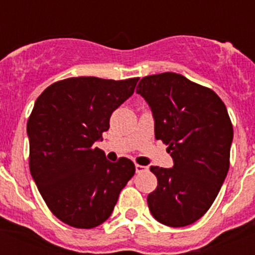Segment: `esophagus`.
<instances>
[{"mask_svg":"<svg viewBox=\"0 0 255 255\" xmlns=\"http://www.w3.org/2000/svg\"><path fill=\"white\" fill-rule=\"evenodd\" d=\"M135 171H136L138 173L145 172V171H148V167H145V166H141V164H135Z\"/></svg>","mask_w":255,"mask_h":255,"instance_id":"34e87169","label":"esophagus"}]
</instances>
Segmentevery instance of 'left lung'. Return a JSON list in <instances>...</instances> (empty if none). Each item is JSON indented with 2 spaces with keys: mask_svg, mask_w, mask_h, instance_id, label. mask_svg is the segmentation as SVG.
<instances>
[{
  "mask_svg": "<svg viewBox=\"0 0 255 255\" xmlns=\"http://www.w3.org/2000/svg\"><path fill=\"white\" fill-rule=\"evenodd\" d=\"M136 93L150 107L155 139L167 144L172 168L152 166L158 185L148 195L155 220L194 224L215 202L230 167L234 130L226 106L209 88L175 73L149 75Z\"/></svg>",
  "mask_w": 255,
  "mask_h": 255,
  "instance_id": "8db88e82",
  "label": "left lung"
}]
</instances>
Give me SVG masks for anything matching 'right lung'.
Segmentation results:
<instances>
[{"instance_id": "add662e5", "label": "right lung", "mask_w": 255, "mask_h": 255, "mask_svg": "<svg viewBox=\"0 0 255 255\" xmlns=\"http://www.w3.org/2000/svg\"><path fill=\"white\" fill-rule=\"evenodd\" d=\"M139 78H69L46 88L26 125L29 167L40 195L58 220L76 229L103 224L134 176L130 159H106L93 148L110 117L132 96Z\"/></svg>"}]
</instances>
